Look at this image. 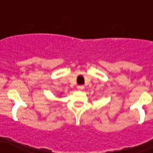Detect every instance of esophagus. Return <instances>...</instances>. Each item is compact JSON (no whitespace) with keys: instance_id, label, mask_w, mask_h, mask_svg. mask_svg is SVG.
Wrapping results in <instances>:
<instances>
[{"instance_id":"34e87169","label":"esophagus","mask_w":153,"mask_h":153,"mask_svg":"<svg viewBox=\"0 0 153 153\" xmlns=\"http://www.w3.org/2000/svg\"><path fill=\"white\" fill-rule=\"evenodd\" d=\"M83 88H84V85H78V86H77V89L78 90H82Z\"/></svg>"}]
</instances>
